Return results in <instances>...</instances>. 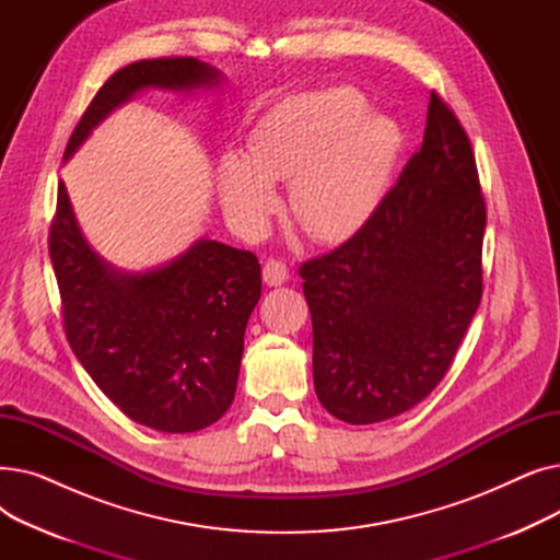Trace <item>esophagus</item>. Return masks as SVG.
<instances>
[{
    "mask_svg": "<svg viewBox=\"0 0 560 560\" xmlns=\"http://www.w3.org/2000/svg\"><path fill=\"white\" fill-rule=\"evenodd\" d=\"M262 281L268 285H283L288 281V265L283 260H277V258L265 260Z\"/></svg>",
    "mask_w": 560,
    "mask_h": 560,
    "instance_id": "obj_1",
    "label": "esophagus"
}]
</instances>
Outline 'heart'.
<instances>
[{
  "instance_id": "heart-1",
  "label": "heart",
  "mask_w": 560,
  "mask_h": 560,
  "mask_svg": "<svg viewBox=\"0 0 560 560\" xmlns=\"http://www.w3.org/2000/svg\"><path fill=\"white\" fill-rule=\"evenodd\" d=\"M397 150V127L368 113L351 88L295 95L262 117L245 156H222L224 213L241 233L258 235L277 209L275 184L290 182V213L311 238L347 241L378 206Z\"/></svg>"
}]
</instances>
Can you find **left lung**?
<instances>
[{
  "label": "left lung",
  "instance_id": "obj_1",
  "mask_svg": "<svg viewBox=\"0 0 560 560\" xmlns=\"http://www.w3.org/2000/svg\"><path fill=\"white\" fill-rule=\"evenodd\" d=\"M486 201L472 144L431 93L420 150L370 220L300 268L319 404L349 424L390 420L447 374L481 292Z\"/></svg>",
  "mask_w": 560,
  "mask_h": 560
}]
</instances>
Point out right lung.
Returning a JSON list of instances; mask_svg holds the SVG:
<instances>
[{
    "label": "right lung",
    "instance_id": "right-lung-1",
    "mask_svg": "<svg viewBox=\"0 0 560 560\" xmlns=\"http://www.w3.org/2000/svg\"><path fill=\"white\" fill-rule=\"evenodd\" d=\"M220 81L215 68L192 56L117 70L85 108L66 159L136 93H190ZM49 258L74 357L125 416L163 433H192L226 413L247 319L260 300V262L252 252L201 238L161 268L120 272L85 243L61 182Z\"/></svg>",
    "mask_w": 560,
    "mask_h": 560
}]
</instances>
